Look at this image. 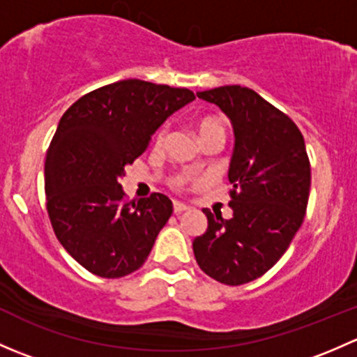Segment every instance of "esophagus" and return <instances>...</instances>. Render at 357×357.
Here are the masks:
<instances>
[{"instance_id": "obj_1", "label": "esophagus", "mask_w": 357, "mask_h": 357, "mask_svg": "<svg viewBox=\"0 0 357 357\" xmlns=\"http://www.w3.org/2000/svg\"><path fill=\"white\" fill-rule=\"evenodd\" d=\"M172 211H174V214H181V212L188 211V205L179 204V202H174V204H172Z\"/></svg>"}]
</instances>
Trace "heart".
<instances>
[{
	"instance_id": "obj_1",
	"label": "heart",
	"mask_w": 357,
	"mask_h": 357,
	"mask_svg": "<svg viewBox=\"0 0 357 357\" xmlns=\"http://www.w3.org/2000/svg\"><path fill=\"white\" fill-rule=\"evenodd\" d=\"M197 129H199V135L202 139L212 135H225V126H222V122L215 117L200 119L199 124H197ZM164 136H165V128L162 126V128H158L155 132V142L162 143L164 142ZM192 181L193 178L188 174V172H178V174L172 176L169 185H171V188L176 190V192H185Z\"/></svg>"
}]
</instances>
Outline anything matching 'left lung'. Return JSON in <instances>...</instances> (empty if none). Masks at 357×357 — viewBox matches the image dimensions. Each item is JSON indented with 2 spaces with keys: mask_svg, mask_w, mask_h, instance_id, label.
I'll return each mask as SVG.
<instances>
[{
  "mask_svg": "<svg viewBox=\"0 0 357 357\" xmlns=\"http://www.w3.org/2000/svg\"><path fill=\"white\" fill-rule=\"evenodd\" d=\"M215 103L235 129L229 164L233 215H207V231L193 240L200 269L225 285H243L268 273L304 221L311 164L304 136L287 114L250 88L233 84L197 93Z\"/></svg>",
  "mask_w": 357,
  "mask_h": 357,
  "instance_id": "8db88e82",
  "label": "left lung"
}]
</instances>
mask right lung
Listing matches in <instances>:
<instances>
[{
  "instance_id": "right-lung-1",
  "label": "right lung",
  "mask_w": 357,
  "mask_h": 357,
  "mask_svg": "<svg viewBox=\"0 0 357 357\" xmlns=\"http://www.w3.org/2000/svg\"><path fill=\"white\" fill-rule=\"evenodd\" d=\"M193 100L186 88L126 79L60 119L45 162L46 211L62 247L93 275L122 278L145 264L172 202L162 193L128 202L119 181L158 126Z\"/></svg>"
}]
</instances>
